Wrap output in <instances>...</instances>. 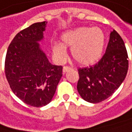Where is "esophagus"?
<instances>
[{
    "mask_svg": "<svg viewBox=\"0 0 132 132\" xmlns=\"http://www.w3.org/2000/svg\"><path fill=\"white\" fill-rule=\"evenodd\" d=\"M69 69H71V67H69V66H63V73H66L67 71H69Z\"/></svg>",
    "mask_w": 132,
    "mask_h": 132,
    "instance_id": "34e87169",
    "label": "esophagus"
}]
</instances>
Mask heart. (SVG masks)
<instances>
[{"label": "heart", "instance_id": "heart-1", "mask_svg": "<svg viewBox=\"0 0 132 132\" xmlns=\"http://www.w3.org/2000/svg\"><path fill=\"white\" fill-rule=\"evenodd\" d=\"M62 43L52 44V51L55 58L63 62L66 60V47H71L74 60L82 66L96 63L101 57L104 45L105 35L99 27L83 26L67 31L61 35Z\"/></svg>", "mask_w": 132, "mask_h": 132}]
</instances>
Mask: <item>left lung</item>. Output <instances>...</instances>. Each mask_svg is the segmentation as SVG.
Masks as SVG:
<instances>
[{
	"mask_svg": "<svg viewBox=\"0 0 132 132\" xmlns=\"http://www.w3.org/2000/svg\"><path fill=\"white\" fill-rule=\"evenodd\" d=\"M128 69L125 43L116 30L110 35L106 53L94 66L78 69L77 90L85 101L97 103L110 97L126 78Z\"/></svg>",
	"mask_w": 132,
	"mask_h": 132,
	"instance_id": "8db88e82",
	"label": "left lung"
}]
</instances>
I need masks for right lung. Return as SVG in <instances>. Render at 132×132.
Segmentation results:
<instances>
[{"label": "right lung", "mask_w": 132, "mask_h": 132, "mask_svg": "<svg viewBox=\"0 0 132 132\" xmlns=\"http://www.w3.org/2000/svg\"><path fill=\"white\" fill-rule=\"evenodd\" d=\"M47 23L36 22L19 31L10 43L5 60V74L13 92L35 107L51 101L63 76V67L51 64L40 47Z\"/></svg>", "instance_id": "obj_1"}]
</instances>
